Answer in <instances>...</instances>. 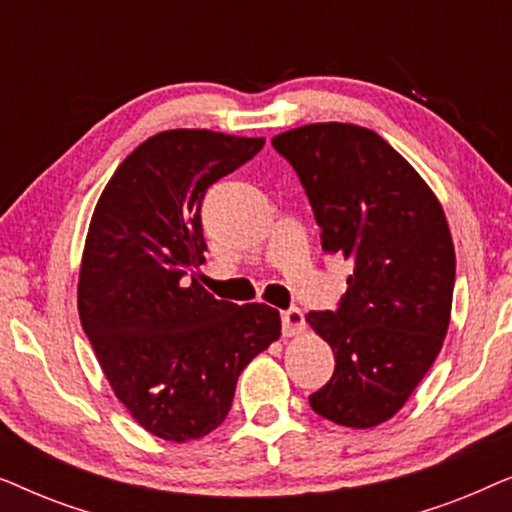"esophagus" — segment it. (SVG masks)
Listing matches in <instances>:
<instances>
[{
    "label": "esophagus",
    "mask_w": 512,
    "mask_h": 512,
    "mask_svg": "<svg viewBox=\"0 0 512 512\" xmlns=\"http://www.w3.org/2000/svg\"><path fill=\"white\" fill-rule=\"evenodd\" d=\"M305 331V314L298 307H289L282 312V333L284 335H298Z\"/></svg>",
    "instance_id": "1"
}]
</instances>
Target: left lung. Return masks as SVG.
<instances>
[{
    "label": "left lung",
    "mask_w": 512,
    "mask_h": 512,
    "mask_svg": "<svg viewBox=\"0 0 512 512\" xmlns=\"http://www.w3.org/2000/svg\"><path fill=\"white\" fill-rule=\"evenodd\" d=\"M310 200L321 249L354 270L335 310L307 321L333 347V377L310 396L317 415L349 429L394 417L443 347L454 247L443 207L377 132L314 123L272 139Z\"/></svg>",
    "instance_id": "8db88e82"
}]
</instances>
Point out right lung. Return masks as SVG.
Returning <instances> with one entry per match:
<instances>
[{"mask_svg": "<svg viewBox=\"0 0 512 512\" xmlns=\"http://www.w3.org/2000/svg\"><path fill=\"white\" fill-rule=\"evenodd\" d=\"M263 137L165 130L118 165L83 249L79 317L130 415L163 440L207 436L237 377L279 338V312L216 300L198 284L207 188L263 149Z\"/></svg>", "mask_w": 512, "mask_h": 512, "instance_id": "right-lung-1", "label": "right lung"}]
</instances>
